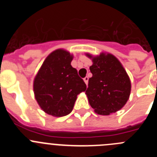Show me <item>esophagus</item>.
Segmentation results:
<instances>
[{
  "label": "esophagus",
  "instance_id": "esophagus-1",
  "mask_svg": "<svg viewBox=\"0 0 157 157\" xmlns=\"http://www.w3.org/2000/svg\"><path fill=\"white\" fill-rule=\"evenodd\" d=\"M83 80H84V82H85V83H86V85H87V84H88L89 78L87 77V76H86V77H85V78H83Z\"/></svg>",
  "mask_w": 157,
  "mask_h": 157
}]
</instances>
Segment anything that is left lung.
Instances as JSON below:
<instances>
[{"instance_id": "obj_1", "label": "left lung", "mask_w": 157, "mask_h": 157, "mask_svg": "<svg viewBox=\"0 0 157 157\" xmlns=\"http://www.w3.org/2000/svg\"><path fill=\"white\" fill-rule=\"evenodd\" d=\"M92 59L86 94L89 103L98 115L109 116L120 110L129 100L131 82L120 61L114 55L101 52L98 56L86 53Z\"/></svg>"}]
</instances>
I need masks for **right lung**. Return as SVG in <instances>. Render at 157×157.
I'll return each instance as SVG.
<instances>
[{
	"label": "right lung",
	"mask_w": 157,
	"mask_h": 157,
	"mask_svg": "<svg viewBox=\"0 0 157 157\" xmlns=\"http://www.w3.org/2000/svg\"><path fill=\"white\" fill-rule=\"evenodd\" d=\"M73 55L58 48L43 62L33 82L34 98L48 115L67 116L73 109L77 96L86 90L84 81L71 65Z\"/></svg>",
	"instance_id": "obj_1"
}]
</instances>
